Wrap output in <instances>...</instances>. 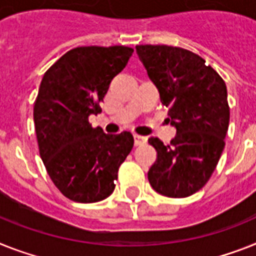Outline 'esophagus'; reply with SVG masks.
I'll list each match as a JSON object with an SVG mask.
<instances>
[{
    "label": "esophagus",
    "instance_id": "34e87169",
    "mask_svg": "<svg viewBox=\"0 0 256 256\" xmlns=\"http://www.w3.org/2000/svg\"><path fill=\"white\" fill-rule=\"evenodd\" d=\"M133 137H134V144H136V145H142V144H145L148 141L146 137L141 136V134H137V133H134Z\"/></svg>",
    "mask_w": 256,
    "mask_h": 256
}]
</instances>
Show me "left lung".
Listing matches in <instances>:
<instances>
[{
    "label": "left lung",
    "mask_w": 256,
    "mask_h": 256,
    "mask_svg": "<svg viewBox=\"0 0 256 256\" xmlns=\"http://www.w3.org/2000/svg\"><path fill=\"white\" fill-rule=\"evenodd\" d=\"M148 76L168 107V122L176 136L164 145L149 144L157 161L149 168V183L164 196L187 198L206 186L225 148L230 108L226 85L199 54L164 44L136 46Z\"/></svg>",
    "instance_id": "left-lung-1"
}]
</instances>
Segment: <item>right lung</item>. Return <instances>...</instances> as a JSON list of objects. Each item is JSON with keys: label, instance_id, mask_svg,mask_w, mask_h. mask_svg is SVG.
I'll return each instance as SVG.
<instances>
[{"label": "right lung", "instance_id": "add662e5", "mask_svg": "<svg viewBox=\"0 0 256 256\" xmlns=\"http://www.w3.org/2000/svg\"><path fill=\"white\" fill-rule=\"evenodd\" d=\"M132 54L126 46L73 48L42 80L34 106L40 157L54 184L73 202L108 198L132 150L130 132L108 134L88 123Z\"/></svg>", "mask_w": 256, "mask_h": 256}]
</instances>
